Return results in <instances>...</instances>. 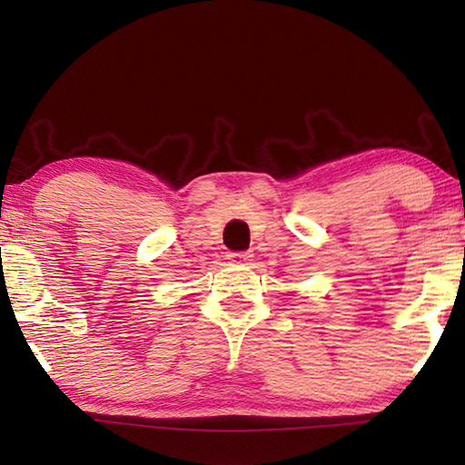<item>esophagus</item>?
<instances>
[{
  "instance_id": "1",
  "label": "esophagus",
  "mask_w": 465,
  "mask_h": 465,
  "mask_svg": "<svg viewBox=\"0 0 465 465\" xmlns=\"http://www.w3.org/2000/svg\"><path fill=\"white\" fill-rule=\"evenodd\" d=\"M227 258H230L232 262H248V261H252V254L250 252H230V254H227Z\"/></svg>"
}]
</instances>
